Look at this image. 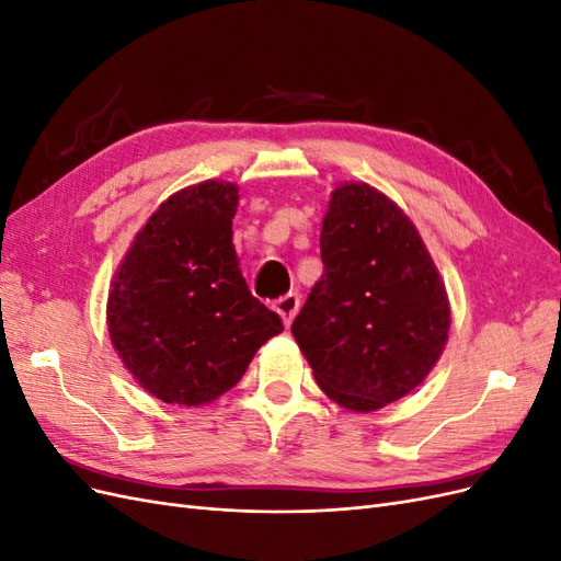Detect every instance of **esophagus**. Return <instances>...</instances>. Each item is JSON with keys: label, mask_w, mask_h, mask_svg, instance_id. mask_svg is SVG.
<instances>
[{"label": "esophagus", "mask_w": 561, "mask_h": 561, "mask_svg": "<svg viewBox=\"0 0 561 561\" xmlns=\"http://www.w3.org/2000/svg\"><path fill=\"white\" fill-rule=\"evenodd\" d=\"M274 309H276V313L283 318V325L290 328L293 318H295L297 311H299V297H297L295 293H287V295H283L280 299H276Z\"/></svg>", "instance_id": "1"}]
</instances>
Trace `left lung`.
<instances>
[{
	"label": "left lung",
	"instance_id": "8db88e82",
	"mask_svg": "<svg viewBox=\"0 0 561 561\" xmlns=\"http://www.w3.org/2000/svg\"><path fill=\"white\" fill-rule=\"evenodd\" d=\"M322 276L293 336L322 393L367 414L428 377L445 351L451 307L419 229L367 182L330 194L320 229Z\"/></svg>",
	"mask_w": 561,
	"mask_h": 561
}]
</instances>
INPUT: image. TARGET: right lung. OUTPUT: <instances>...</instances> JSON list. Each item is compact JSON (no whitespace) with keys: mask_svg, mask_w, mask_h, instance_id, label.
Listing matches in <instances>:
<instances>
[{"mask_svg":"<svg viewBox=\"0 0 561 561\" xmlns=\"http://www.w3.org/2000/svg\"><path fill=\"white\" fill-rule=\"evenodd\" d=\"M239 184L168 196L135 233L107 295V332L130 377L165 404L215 402L283 332L248 290L233 248Z\"/></svg>","mask_w":561,"mask_h":561,"instance_id":"obj_1","label":"right lung"}]
</instances>
